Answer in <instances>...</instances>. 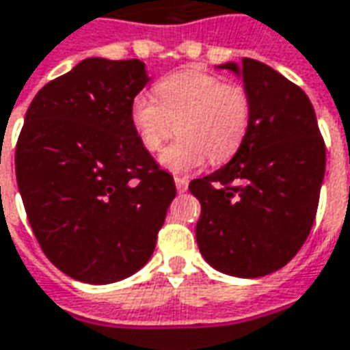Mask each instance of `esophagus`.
Here are the masks:
<instances>
[{"instance_id": "1", "label": "esophagus", "mask_w": 350, "mask_h": 350, "mask_svg": "<svg viewBox=\"0 0 350 350\" xmlns=\"http://www.w3.org/2000/svg\"><path fill=\"white\" fill-rule=\"evenodd\" d=\"M174 182H176V189H178V193L187 191V187H189V178H185V176H176Z\"/></svg>"}]
</instances>
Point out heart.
<instances>
[{
	"mask_svg": "<svg viewBox=\"0 0 350 350\" xmlns=\"http://www.w3.org/2000/svg\"><path fill=\"white\" fill-rule=\"evenodd\" d=\"M155 96L140 92L131 104V121L142 146L159 151L174 134L180 138L161 155L163 167L185 172L206 159L224 163L243 146L252 121L248 92L204 72H180L155 85Z\"/></svg>",
	"mask_w": 350,
	"mask_h": 350,
	"instance_id": "b5f03b06",
	"label": "heart"
}]
</instances>
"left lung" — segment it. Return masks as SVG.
Returning a JSON list of instances; mask_svg holds the SVG:
<instances>
[{"mask_svg":"<svg viewBox=\"0 0 350 350\" xmlns=\"http://www.w3.org/2000/svg\"><path fill=\"white\" fill-rule=\"evenodd\" d=\"M219 68L243 75L252 121L226 167L189 183L200 202L197 244L226 275L265 277L284 267L311 233L326 146L311 100L284 75L252 58Z\"/></svg>","mask_w":350,"mask_h":350,"instance_id":"left-lung-1","label":"left lung"}]
</instances>
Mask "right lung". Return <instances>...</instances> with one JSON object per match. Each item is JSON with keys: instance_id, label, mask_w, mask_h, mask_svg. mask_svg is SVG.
I'll use <instances>...</instances> for the list:
<instances>
[{"instance_id": "right-lung-1", "label": "right lung", "mask_w": 350, "mask_h": 350, "mask_svg": "<svg viewBox=\"0 0 350 350\" xmlns=\"http://www.w3.org/2000/svg\"><path fill=\"white\" fill-rule=\"evenodd\" d=\"M140 60L87 58L31 100L16 142V183L43 254L68 277L109 284L144 267L176 197L142 146L133 98Z\"/></svg>"}]
</instances>
